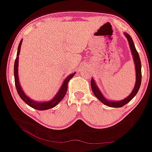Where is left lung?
Returning <instances> with one entry per match:
<instances>
[{
    "mask_svg": "<svg viewBox=\"0 0 152 152\" xmlns=\"http://www.w3.org/2000/svg\"><path fill=\"white\" fill-rule=\"evenodd\" d=\"M125 35L129 42V47H130L132 54L133 56V58H134V61L135 64V70H136V83H135L134 88L132 90V91L130 95H129V96H127V98H125L124 100H119V101H113V100L111 101V100H108L106 99L105 97L103 96L102 93L100 92L99 88H98V86L96 85L94 78H91V88H92L93 93H94L96 98H98L100 101H101L103 104H105V105L112 107H120L126 105L127 103H128L129 102L136 96V94H137L141 85V82H142V70H141V69H142V65H141L140 56H139L137 51L136 48H135L134 44L133 42V40L132 39L130 35H129V34L125 33Z\"/></svg>",
    "mask_w": 152,
    "mask_h": 152,
    "instance_id": "1",
    "label": "left lung"
}]
</instances>
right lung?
I'll use <instances>...</instances> for the list:
<instances>
[{"label": "right lung", "instance_id": "1", "mask_svg": "<svg viewBox=\"0 0 152 152\" xmlns=\"http://www.w3.org/2000/svg\"><path fill=\"white\" fill-rule=\"evenodd\" d=\"M22 42H23V39H21L19 45H18L17 57L15 58L14 65L15 84V87L16 89H17L18 94L21 98V99L29 106L32 107V108L38 110H46L52 108V107H55V106L57 105L64 98L65 95L66 94L67 88H68L69 81H70L71 78L74 76V74H76V73L74 72V74H70L69 76H67L66 78H65L64 81L63 82V84H62L61 88H60L59 91H58V93L56 94V96H54V98H53V99L47 102H37L34 101V100H31L30 98H29V97H27L26 95H25V93H24L20 85L19 78H18V61H19V57H18V56H19L20 52V47Z\"/></svg>", "mask_w": 152, "mask_h": 152}]
</instances>
